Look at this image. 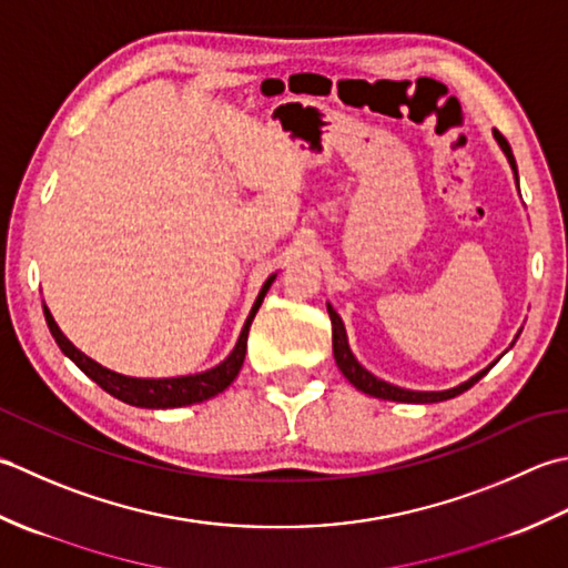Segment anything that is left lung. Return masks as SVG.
Returning a JSON list of instances; mask_svg holds the SVG:
<instances>
[{
    "mask_svg": "<svg viewBox=\"0 0 568 568\" xmlns=\"http://www.w3.org/2000/svg\"><path fill=\"white\" fill-rule=\"evenodd\" d=\"M497 144H500V149L505 152L507 161H510V166L515 171V179H517V164H515V156H513V149L510 144H507V139L500 134V132H493ZM328 316H331V323H333V355H335V363H338L341 373L345 375V379L351 382L353 387H357L361 392H365V395L369 397H377V399H389V402H407V404H432V402H444V399H450V397H458L463 395V392L470 389L476 382L488 373V369L497 363H493L490 367L480 369L478 375H473L470 379L460 382L458 387H450V389H444V392H414V389H404V387H397V385H389V382L375 377L373 373H367V369L355 361V355L351 351L348 345V335H345V326L341 316L335 314V308L328 304Z\"/></svg>",
    "mask_w": 568,
    "mask_h": 568,
    "instance_id": "obj_1",
    "label": "left lung"
}]
</instances>
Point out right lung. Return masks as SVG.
<instances>
[{
    "mask_svg": "<svg viewBox=\"0 0 568 568\" xmlns=\"http://www.w3.org/2000/svg\"><path fill=\"white\" fill-rule=\"evenodd\" d=\"M272 274L264 286L260 288V296L254 301V306L250 311V316L245 321V326H242L240 338L235 343L233 353H230L223 363L205 369V373L199 375H183V377H161V379H149V377H126L114 373V369L102 367L100 363L92 361L85 353H80L75 345L65 338L63 331L58 328V323L53 321L49 306L43 304V316L45 323H49V331L58 343V348H61L71 361L83 369V373L92 379L98 382V385L110 392L112 397L122 399L124 404H132V407H144V409H173V407H186V404H199L211 399L220 392L230 387V382H233L240 373L242 363H245V353H247V333L252 326V318L257 314L264 294L270 292V286L274 282Z\"/></svg>",
    "mask_w": 568,
    "mask_h": 568,
    "instance_id": "add662e5",
    "label": "right lung"
}]
</instances>
